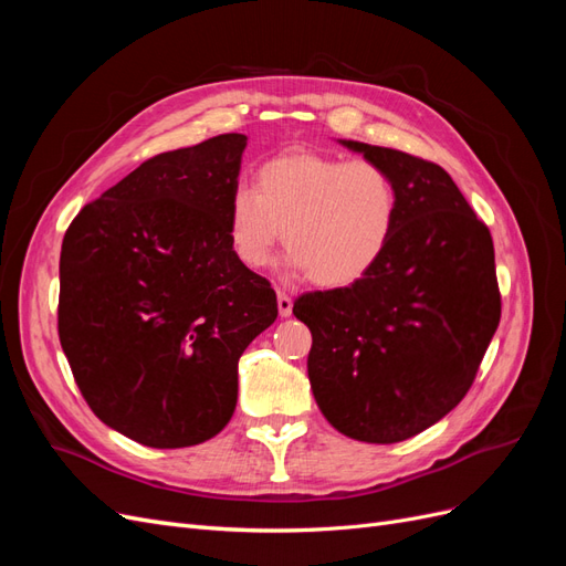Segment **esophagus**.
Here are the masks:
<instances>
[{"instance_id":"esophagus-1","label":"esophagus","mask_w":566,"mask_h":566,"mask_svg":"<svg viewBox=\"0 0 566 566\" xmlns=\"http://www.w3.org/2000/svg\"><path fill=\"white\" fill-rule=\"evenodd\" d=\"M276 295H279V314L281 316L293 314V297H290L285 290H276Z\"/></svg>"}]
</instances>
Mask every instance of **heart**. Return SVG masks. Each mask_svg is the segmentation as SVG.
Wrapping results in <instances>:
<instances>
[{
	"mask_svg": "<svg viewBox=\"0 0 566 566\" xmlns=\"http://www.w3.org/2000/svg\"><path fill=\"white\" fill-rule=\"evenodd\" d=\"M399 219V186L375 160L290 150L256 169L254 188L229 202V243L248 269L269 262L273 245L321 287H345L375 269Z\"/></svg>",
	"mask_w": 566,
	"mask_h": 566,
	"instance_id": "1",
	"label": "heart"
}]
</instances>
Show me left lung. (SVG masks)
<instances>
[{
	"mask_svg": "<svg viewBox=\"0 0 566 566\" xmlns=\"http://www.w3.org/2000/svg\"><path fill=\"white\" fill-rule=\"evenodd\" d=\"M342 144L391 172L397 229L368 276L302 295L293 314L312 331L306 370L325 420L356 441L394 443L441 420L476 378L501 321L493 241L437 163Z\"/></svg>",
	"mask_w": 566,
	"mask_h": 566,
	"instance_id": "obj_1",
	"label": "left lung"
}]
</instances>
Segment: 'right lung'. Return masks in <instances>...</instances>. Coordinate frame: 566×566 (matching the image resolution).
<instances>
[{
  "mask_svg": "<svg viewBox=\"0 0 566 566\" xmlns=\"http://www.w3.org/2000/svg\"><path fill=\"white\" fill-rule=\"evenodd\" d=\"M245 144L219 134L148 158L63 235L61 347L94 416L144 447L224 430L238 358L279 316L271 283L229 243Z\"/></svg>",
  "mask_w": 566,
  "mask_h": 566,
  "instance_id": "obj_1",
  "label": "right lung"
}]
</instances>
